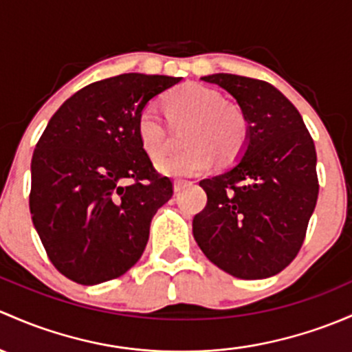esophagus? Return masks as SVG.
<instances>
[{
  "label": "esophagus",
  "mask_w": 352,
  "mask_h": 352,
  "mask_svg": "<svg viewBox=\"0 0 352 352\" xmlns=\"http://www.w3.org/2000/svg\"><path fill=\"white\" fill-rule=\"evenodd\" d=\"M192 182H188V180H175V182H173V188H175V192H179V190H182L184 187H187V186H190Z\"/></svg>",
  "instance_id": "esophagus-1"
}]
</instances>
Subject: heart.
<instances>
[{
	"label": "heart",
	"mask_w": 352,
	"mask_h": 352,
	"mask_svg": "<svg viewBox=\"0 0 352 352\" xmlns=\"http://www.w3.org/2000/svg\"><path fill=\"white\" fill-rule=\"evenodd\" d=\"M165 108L173 123L188 121L187 148L158 160V170L166 175H192L217 160L231 162L241 153L248 138V121L241 109L223 101L221 92L204 84L187 82L166 92ZM136 135L151 158L164 153L166 126L153 106H145L136 120Z\"/></svg>",
	"instance_id": "obj_1"
}]
</instances>
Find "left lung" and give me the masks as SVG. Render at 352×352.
<instances>
[{
    "instance_id": "1",
    "label": "left lung",
    "mask_w": 352,
    "mask_h": 352,
    "mask_svg": "<svg viewBox=\"0 0 352 352\" xmlns=\"http://www.w3.org/2000/svg\"><path fill=\"white\" fill-rule=\"evenodd\" d=\"M202 80L226 89L248 121L243 157L201 180L207 204L192 221L202 253L243 280L276 275L294 261L317 204V153L300 113L272 84L234 74Z\"/></svg>"
}]
</instances>
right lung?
<instances>
[{
	"mask_svg": "<svg viewBox=\"0 0 352 352\" xmlns=\"http://www.w3.org/2000/svg\"><path fill=\"white\" fill-rule=\"evenodd\" d=\"M180 77L121 74L77 91L50 118L32 158L30 212L52 265L80 285L124 275L173 184L136 135L146 102Z\"/></svg>",
	"mask_w": 352,
	"mask_h": 352,
	"instance_id": "right-lung-1",
	"label": "right lung"
}]
</instances>
